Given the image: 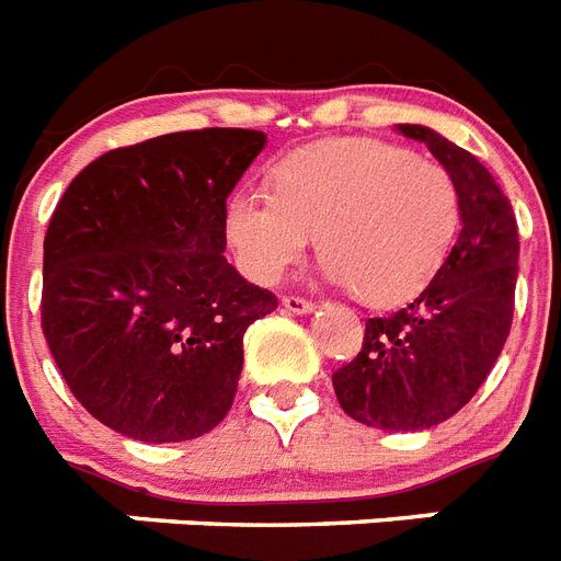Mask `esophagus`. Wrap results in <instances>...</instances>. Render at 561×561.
<instances>
[{
    "label": "esophagus",
    "mask_w": 561,
    "mask_h": 561,
    "mask_svg": "<svg viewBox=\"0 0 561 561\" xmlns=\"http://www.w3.org/2000/svg\"><path fill=\"white\" fill-rule=\"evenodd\" d=\"M284 309H289V312H298V314H307L314 309V300L304 298V295H284Z\"/></svg>",
    "instance_id": "34e87169"
}]
</instances>
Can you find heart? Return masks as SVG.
I'll return each mask as SVG.
<instances>
[{"mask_svg":"<svg viewBox=\"0 0 561 561\" xmlns=\"http://www.w3.org/2000/svg\"><path fill=\"white\" fill-rule=\"evenodd\" d=\"M461 229V194L442 163L367 137H332L286 154L272 192L226 203V238L249 277L275 284L312 234L332 280L369 307L427 289Z\"/></svg>","mask_w":561,"mask_h":561,"instance_id":"obj_1","label":"heart"}]
</instances>
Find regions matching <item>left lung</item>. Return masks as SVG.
Wrapping results in <instances>:
<instances>
[{
  "mask_svg": "<svg viewBox=\"0 0 561 561\" xmlns=\"http://www.w3.org/2000/svg\"><path fill=\"white\" fill-rule=\"evenodd\" d=\"M450 171L461 231L413 304L369 318L364 344L332 373L337 404L367 427L413 433L456 415L479 392L511 335L519 229L511 201L470 151L424 125H398Z\"/></svg>",
  "mask_w": 561,
  "mask_h": 561,
  "instance_id": "obj_1",
  "label": "left lung"
}]
</instances>
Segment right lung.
<instances>
[{"instance_id":"1","label":"right lung","mask_w":561,"mask_h":561,"mask_svg":"<svg viewBox=\"0 0 561 561\" xmlns=\"http://www.w3.org/2000/svg\"><path fill=\"white\" fill-rule=\"evenodd\" d=\"M266 146L249 128L114 148L45 231L42 332L73 398L137 442H188L229 413L243 332L277 309L224 257L226 197Z\"/></svg>"}]
</instances>
